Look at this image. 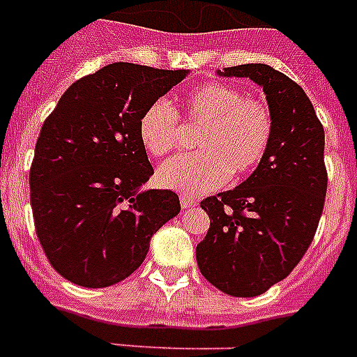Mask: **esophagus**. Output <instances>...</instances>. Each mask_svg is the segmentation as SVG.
Segmentation results:
<instances>
[{"instance_id":"esophagus-1","label":"esophagus","mask_w":357,"mask_h":357,"mask_svg":"<svg viewBox=\"0 0 357 357\" xmlns=\"http://www.w3.org/2000/svg\"><path fill=\"white\" fill-rule=\"evenodd\" d=\"M179 203H181L183 208H190V206L197 205V199L194 196H188V194H181V196H179Z\"/></svg>"}]
</instances>
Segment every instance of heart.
Wrapping results in <instances>:
<instances>
[{
    "instance_id": "obj_1",
    "label": "heart",
    "mask_w": 357,
    "mask_h": 357,
    "mask_svg": "<svg viewBox=\"0 0 357 357\" xmlns=\"http://www.w3.org/2000/svg\"><path fill=\"white\" fill-rule=\"evenodd\" d=\"M187 125L202 127L192 154L176 155L158 170L163 187L188 196L205 194L230 178H245L263 161L274 134V118L265 101L245 98L229 83L208 82L181 100ZM137 137L143 149L163 158L179 146L178 114L165 100L151 103L139 116Z\"/></svg>"
}]
</instances>
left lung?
<instances>
[{
	"label": "left lung",
	"instance_id": "obj_1",
	"mask_svg": "<svg viewBox=\"0 0 357 357\" xmlns=\"http://www.w3.org/2000/svg\"><path fill=\"white\" fill-rule=\"evenodd\" d=\"M218 74L261 86L274 134L243 183L202 202L211 229L196 259L215 289L254 298L285 280L312 243L326 194L325 130L303 89L283 72L248 63Z\"/></svg>",
	"mask_w": 357,
	"mask_h": 357
}]
</instances>
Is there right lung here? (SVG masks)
Returning <instances> with one entry per match:
<instances>
[{
	"instance_id": "obj_1",
	"label": "right lung",
	"mask_w": 357,
	"mask_h": 357,
	"mask_svg": "<svg viewBox=\"0 0 357 357\" xmlns=\"http://www.w3.org/2000/svg\"><path fill=\"white\" fill-rule=\"evenodd\" d=\"M187 74L112 63L72 83L45 119L31 205L45 256L65 280L89 289L119 283L181 211L172 190H139L154 169L137 121Z\"/></svg>"
}]
</instances>
